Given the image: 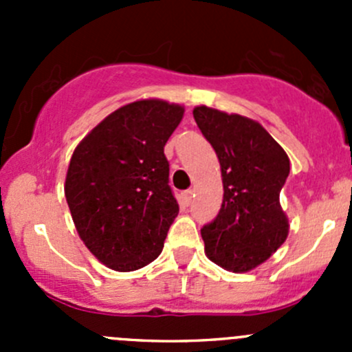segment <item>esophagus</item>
Segmentation results:
<instances>
[{
	"mask_svg": "<svg viewBox=\"0 0 352 352\" xmlns=\"http://www.w3.org/2000/svg\"><path fill=\"white\" fill-rule=\"evenodd\" d=\"M192 194H194V190H186V192H182L180 201H182L184 206H189L190 202H192Z\"/></svg>",
	"mask_w": 352,
	"mask_h": 352,
	"instance_id": "34e87169",
	"label": "esophagus"
}]
</instances>
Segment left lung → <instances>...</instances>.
<instances>
[{"label":"left lung","mask_w":352,"mask_h":352,"mask_svg":"<svg viewBox=\"0 0 352 352\" xmlns=\"http://www.w3.org/2000/svg\"><path fill=\"white\" fill-rule=\"evenodd\" d=\"M199 129L218 155L223 204L201 230L204 252L225 271L248 272L267 261L289 233L279 194L289 175V158L254 119L197 105Z\"/></svg>","instance_id":"8db88e82"}]
</instances>
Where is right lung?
I'll list each match as a JSON object with an SVG mask.
<instances>
[{
    "instance_id": "add662e5",
    "label": "right lung",
    "mask_w": 352,
    "mask_h": 352,
    "mask_svg": "<svg viewBox=\"0 0 352 352\" xmlns=\"http://www.w3.org/2000/svg\"><path fill=\"white\" fill-rule=\"evenodd\" d=\"M182 117L179 104L131 102L74 148L65 182L71 218L88 250L113 271H136L162 254L179 214L163 148Z\"/></svg>"
}]
</instances>
